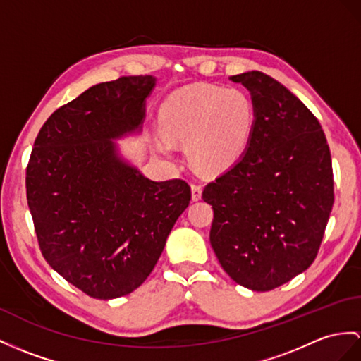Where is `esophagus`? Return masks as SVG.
<instances>
[{
  "instance_id": "obj_1",
  "label": "esophagus",
  "mask_w": 361,
  "mask_h": 361,
  "mask_svg": "<svg viewBox=\"0 0 361 361\" xmlns=\"http://www.w3.org/2000/svg\"><path fill=\"white\" fill-rule=\"evenodd\" d=\"M191 197L192 200H199L202 197V185L199 182H191Z\"/></svg>"
}]
</instances>
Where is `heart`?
I'll use <instances>...</instances> for the list:
<instances>
[{
    "label": "heart",
    "instance_id": "heart-1",
    "mask_svg": "<svg viewBox=\"0 0 361 361\" xmlns=\"http://www.w3.org/2000/svg\"><path fill=\"white\" fill-rule=\"evenodd\" d=\"M256 110L247 92L237 87L197 84L174 92L162 105L161 124L166 137L156 148L170 157V140L187 142L191 162L200 170L221 173L230 169L252 136Z\"/></svg>",
    "mask_w": 361,
    "mask_h": 361
}]
</instances>
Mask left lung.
<instances>
[{
	"mask_svg": "<svg viewBox=\"0 0 361 361\" xmlns=\"http://www.w3.org/2000/svg\"><path fill=\"white\" fill-rule=\"evenodd\" d=\"M251 93L252 136L204 188L209 242L235 283L271 291L311 267L334 205L331 153L319 119L285 85L252 70L231 76Z\"/></svg>",
	"mask_w": 361,
	"mask_h": 361,
	"instance_id": "left-lung-1",
	"label": "left lung"
}]
</instances>
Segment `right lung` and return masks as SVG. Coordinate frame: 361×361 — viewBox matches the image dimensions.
Masks as SVG:
<instances>
[{
  "instance_id": "add662e5",
  "label": "right lung",
  "mask_w": 361,
  "mask_h": 361,
  "mask_svg": "<svg viewBox=\"0 0 361 361\" xmlns=\"http://www.w3.org/2000/svg\"><path fill=\"white\" fill-rule=\"evenodd\" d=\"M156 78L121 76L59 107L35 139L27 204L44 259L93 298L133 293L191 200L182 179L154 182L113 139L140 128Z\"/></svg>"
}]
</instances>
